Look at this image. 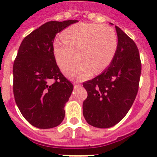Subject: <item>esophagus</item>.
I'll return each mask as SVG.
<instances>
[{"instance_id": "34e87169", "label": "esophagus", "mask_w": 157, "mask_h": 157, "mask_svg": "<svg viewBox=\"0 0 157 157\" xmlns=\"http://www.w3.org/2000/svg\"><path fill=\"white\" fill-rule=\"evenodd\" d=\"M74 88H77V87H80V86H81V84H80V83H77V82H74Z\"/></svg>"}]
</instances>
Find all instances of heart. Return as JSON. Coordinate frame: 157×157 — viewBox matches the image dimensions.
I'll list each match as a JSON object with an SVG mask.
<instances>
[{
	"label": "heart",
	"instance_id": "b5f03b06",
	"mask_svg": "<svg viewBox=\"0 0 157 157\" xmlns=\"http://www.w3.org/2000/svg\"><path fill=\"white\" fill-rule=\"evenodd\" d=\"M62 39H56L52 49L56 63L63 68L67 76L82 80L91 76L93 71H103L111 64L118 48L115 30L108 25L78 23L67 28L61 33Z\"/></svg>",
	"mask_w": 157,
	"mask_h": 157
}]
</instances>
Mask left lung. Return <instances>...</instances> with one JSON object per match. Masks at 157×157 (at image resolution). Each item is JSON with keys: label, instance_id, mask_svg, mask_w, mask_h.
<instances>
[{"label": "left lung", "instance_id": "obj_1", "mask_svg": "<svg viewBox=\"0 0 157 157\" xmlns=\"http://www.w3.org/2000/svg\"><path fill=\"white\" fill-rule=\"evenodd\" d=\"M118 48L109 67L83 83L87 98L83 115L89 125L110 128L119 122L131 108L137 95L141 75L140 52L134 41L115 26Z\"/></svg>", "mask_w": 157, "mask_h": 157}]
</instances>
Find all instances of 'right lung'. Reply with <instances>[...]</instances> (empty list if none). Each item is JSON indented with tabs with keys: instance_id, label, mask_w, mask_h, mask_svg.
Here are the masks:
<instances>
[{
	"instance_id": "right-lung-1",
	"label": "right lung",
	"mask_w": 157,
	"mask_h": 157,
	"mask_svg": "<svg viewBox=\"0 0 157 157\" xmlns=\"http://www.w3.org/2000/svg\"><path fill=\"white\" fill-rule=\"evenodd\" d=\"M77 21H48L20 45L13 65V92L21 115L36 128H54L65 117L74 86L57 66L52 45L57 33Z\"/></svg>"
}]
</instances>
